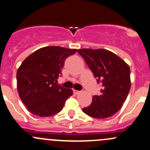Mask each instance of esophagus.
Returning a JSON list of instances; mask_svg holds the SVG:
<instances>
[{
  "instance_id": "34e87169",
  "label": "esophagus",
  "mask_w": 150,
  "mask_h": 150,
  "mask_svg": "<svg viewBox=\"0 0 150 150\" xmlns=\"http://www.w3.org/2000/svg\"><path fill=\"white\" fill-rule=\"evenodd\" d=\"M73 93H75V95L77 94H79L80 93H81V91H76V90H73Z\"/></svg>"
}]
</instances>
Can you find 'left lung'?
Segmentation results:
<instances>
[{
	"label": "left lung",
	"mask_w": 150,
	"mask_h": 150,
	"mask_svg": "<svg viewBox=\"0 0 150 150\" xmlns=\"http://www.w3.org/2000/svg\"><path fill=\"white\" fill-rule=\"evenodd\" d=\"M78 52L102 86L101 95L93 96L91 104L83 112L94 118L111 117L120 110L129 93V66L108 50L83 48Z\"/></svg>",
	"instance_id": "1"
}]
</instances>
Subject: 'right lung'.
I'll return each instance as SVG.
<instances>
[{
    "label": "right lung",
    "mask_w": 150,
    "mask_h": 150,
    "mask_svg": "<svg viewBox=\"0 0 150 150\" xmlns=\"http://www.w3.org/2000/svg\"><path fill=\"white\" fill-rule=\"evenodd\" d=\"M77 49L46 46L27 57L16 72L19 97L35 115L49 117L59 112L72 89L57 85L64 61Z\"/></svg>",
    "instance_id": "right-lung-1"
}]
</instances>
